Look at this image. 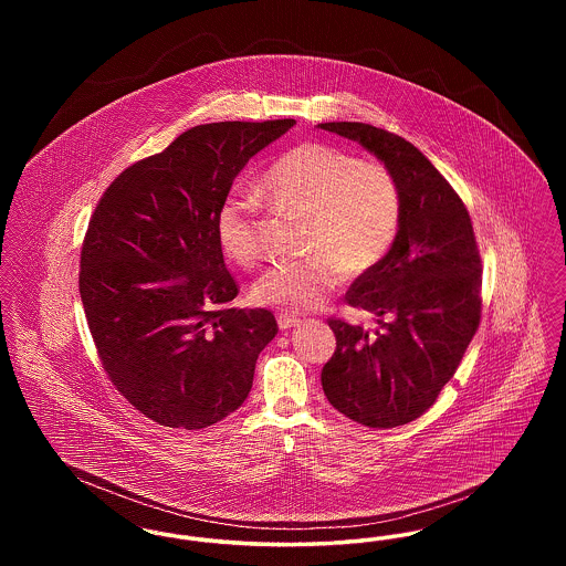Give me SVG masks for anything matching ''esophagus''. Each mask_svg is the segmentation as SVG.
<instances>
[{
  "instance_id": "34e87169",
  "label": "esophagus",
  "mask_w": 566,
  "mask_h": 566,
  "mask_svg": "<svg viewBox=\"0 0 566 566\" xmlns=\"http://www.w3.org/2000/svg\"><path fill=\"white\" fill-rule=\"evenodd\" d=\"M296 324H298V318H295V316H289V314H280V316H277L280 331H289V328H293Z\"/></svg>"
}]
</instances>
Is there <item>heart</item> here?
Wrapping results in <instances>:
<instances>
[{
  "label": "heart",
  "mask_w": 566,
  "mask_h": 566,
  "mask_svg": "<svg viewBox=\"0 0 566 566\" xmlns=\"http://www.w3.org/2000/svg\"><path fill=\"white\" fill-rule=\"evenodd\" d=\"M259 192L310 224L307 252L314 256L273 265L252 289L256 303L284 312L318 310L344 271L374 270L401 227V190L390 169L324 142H301L282 153L261 176ZM216 240L233 263H259L263 248L252 197L229 195L220 203Z\"/></svg>",
  "instance_id": "heart-1"
}]
</instances>
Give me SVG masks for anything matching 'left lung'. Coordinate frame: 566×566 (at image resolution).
I'll list each match as a JSON object with an SVG mask.
<instances>
[{
  "label": "left lung",
  "instance_id": "obj_1",
  "mask_svg": "<svg viewBox=\"0 0 566 566\" xmlns=\"http://www.w3.org/2000/svg\"><path fill=\"white\" fill-rule=\"evenodd\" d=\"M384 163L401 190V227L346 303L376 328L328 321L337 348L323 390L337 411L371 429L420 418L454 376L482 312V261L457 190L413 144L365 123H321Z\"/></svg>",
  "mask_w": 566,
  "mask_h": 566
}]
</instances>
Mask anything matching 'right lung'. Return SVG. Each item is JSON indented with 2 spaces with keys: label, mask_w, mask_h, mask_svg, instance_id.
Masks as SVG:
<instances>
[{
  "label": "right lung",
  "mask_w": 566,
  "mask_h": 566,
  "mask_svg": "<svg viewBox=\"0 0 566 566\" xmlns=\"http://www.w3.org/2000/svg\"><path fill=\"white\" fill-rule=\"evenodd\" d=\"M293 118L197 125L127 167L104 192L82 243L81 296L116 390L169 429L212 427L245 401L270 310L227 303L238 284L216 212L254 155Z\"/></svg>",
  "instance_id": "1"
}]
</instances>
